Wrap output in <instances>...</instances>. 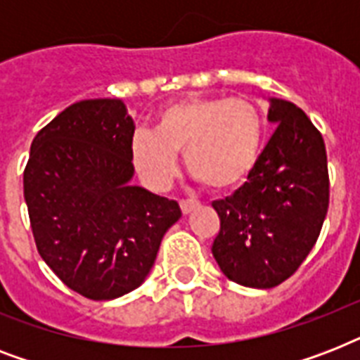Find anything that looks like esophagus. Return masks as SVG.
<instances>
[{"instance_id":"34e87169","label":"esophagus","mask_w":360,"mask_h":360,"mask_svg":"<svg viewBox=\"0 0 360 360\" xmlns=\"http://www.w3.org/2000/svg\"><path fill=\"white\" fill-rule=\"evenodd\" d=\"M179 205H181V211H183L185 214H188V213H192V211H194V209H196L200 203H198L196 200H181Z\"/></svg>"}]
</instances>
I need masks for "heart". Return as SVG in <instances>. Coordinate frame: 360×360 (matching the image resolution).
Here are the masks:
<instances>
[{"mask_svg": "<svg viewBox=\"0 0 360 360\" xmlns=\"http://www.w3.org/2000/svg\"><path fill=\"white\" fill-rule=\"evenodd\" d=\"M265 129V115L248 98L185 97L158 112L155 132L136 130L130 157L141 179L164 191L179 174L177 155L185 153L188 174L207 191L224 194L252 175Z\"/></svg>", "mask_w": 360, "mask_h": 360, "instance_id": "obj_1", "label": "heart"}]
</instances>
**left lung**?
Returning <instances> with one entry per match:
<instances>
[{"instance_id": "1", "label": "left lung", "mask_w": 360, "mask_h": 360, "mask_svg": "<svg viewBox=\"0 0 360 360\" xmlns=\"http://www.w3.org/2000/svg\"><path fill=\"white\" fill-rule=\"evenodd\" d=\"M276 130L245 185L213 202L220 231L213 256L230 280L267 290L307 259L329 209L323 136L295 104L271 98Z\"/></svg>"}]
</instances>
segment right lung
<instances>
[{
  "mask_svg": "<svg viewBox=\"0 0 360 360\" xmlns=\"http://www.w3.org/2000/svg\"><path fill=\"white\" fill-rule=\"evenodd\" d=\"M134 123L120 98L80 101L37 132L24 198L37 250L76 293L108 301L151 271L179 203L129 183Z\"/></svg>",
  "mask_w": 360,
  "mask_h": 360,
  "instance_id": "1",
  "label": "right lung"
}]
</instances>
